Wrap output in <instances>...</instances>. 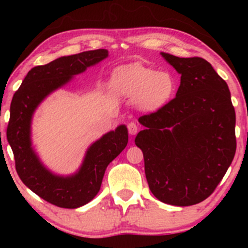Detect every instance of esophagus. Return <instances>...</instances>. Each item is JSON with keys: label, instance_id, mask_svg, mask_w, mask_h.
<instances>
[{"label": "esophagus", "instance_id": "obj_1", "mask_svg": "<svg viewBox=\"0 0 248 248\" xmlns=\"http://www.w3.org/2000/svg\"><path fill=\"white\" fill-rule=\"evenodd\" d=\"M127 128H128V132L132 134V135H135L139 130L138 124H136L135 122H129V124H127Z\"/></svg>", "mask_w": 248, "mask_h": 248}]
</instances>
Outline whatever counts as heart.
Masks as SVG:
<instances>
[{
  "mask_svg": "<svg viewBox=\"0 0 248 248\" xmlns=\"http://www.w3.org/2000/svg\"><path fill=\"white\" fill-rule=\"evenodd\" d=\"M112 88L118 94L138 99L141 107L154 109L172 98L177 90V80L170 72L128 65L115 71Z\"/></svg>",
  "mask_w": 248,
  "mask_h": 248,
  "instance_id": "1",
  "label": "heart"
}]
</instances>
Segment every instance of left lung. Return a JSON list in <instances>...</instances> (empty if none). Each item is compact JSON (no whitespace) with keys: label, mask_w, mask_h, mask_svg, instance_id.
Here are the masks:
<instances>
[{"label":"left lung","mask_w":248,"mask_h":248,"mask_svg":"<svg viewBox=\"0 0 248 248\" xmlns=\"http://www.w3.org/2000/svg\"><path fill=\"white\" fill-rule=\"evenodd\" d=\"M162 56L181 85L175 98L140 116L146 129L135 144L153 195L170 205H195L215 191L234 157V107L227 84L205 59Z\"/></svg>","instance_id":"1"}]
</instances>
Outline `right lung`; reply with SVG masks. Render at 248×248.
Wrapping results in <instances>:
<instances>
[{
    "instance_id": "add662e5",
    "label": "right lung",
    "mask_w": 248,
    "mask_h": 248,
    "mask_svg": "<svg viewBox=\"0 0 248 248\" xmlns=\"http://www.w3.org/2000/svg\"><path fill=\"white\" fill-rule=\"evenodd\" d=\"M107 56L108 51L105 49L85 51L33 67L11 100L7 139L14 153L16 171L31 191L56 206L76 209L95 197L107 166L127 146V128L118 127L115 132L107 133L94 142L87 150L78 173L71 177H59L42 166L31 148V116L49 93Z\"/></svg>"
}]
</instances>
